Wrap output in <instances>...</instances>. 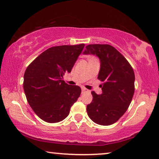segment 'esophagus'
Returning a JSON list of instances; mask_svg holds the SVG:
<instances>
[{"mask_svg":"<svg viewBox=\"0 0 159 159\" xmlns=\"http://www.w3.org/2000/svg\"><path fill=\"white\" fill-rule=\"evenodd\" d=\"M82 93H86V92H89V90H87L86 88H82Z\"/></svg>","mask_w":159,"mask_h":159,"instance_id":"34e87169","label":"esophagus"}]
</instances>
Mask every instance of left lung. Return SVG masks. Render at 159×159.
<instances>
[{
    "instance_id": "left-lung-1",
    "label": "left lung",
    "mask_w": 159,
    "mask_h": 159,
    "mask_svg": "<svg viewBox=\"0 0 159 159\" xmlns=\"http://www.w3.org/2000/svg\"><path fill=\"white\" fill-rule=\"evenodd\" d=\"M84 54H93L101 62L98 79L103 82L102 93L91 92L93 101L87 106L91 120L108 126L119 120L127 110L134 92V73L127 60L111 45L92 44Z\"/></svg>"
}]
</instances>
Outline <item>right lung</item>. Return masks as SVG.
Returning a JSON list of instances; mask_svg holds the SVG:
<instances>
[{"label":"right lung","instance_id":"right-lung-1","mask_svg":"<svg viewBox=\"0 0 159 159\" xmlns=\"http://www.w3.org/2000/svg\"><path fill=\"white\" fill-rule=\"evenodd\" d=\"M84 47V44L51 47L26 69L23 83L26 98L43 121L56 123L64 120L81 94V88L66 84L63 76L71 72Z\"/></svg>","mask_w":159,"mask_h":159}]
</instances>
